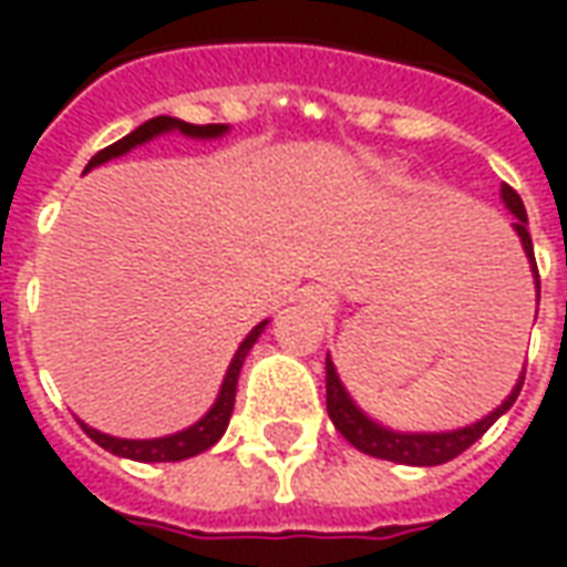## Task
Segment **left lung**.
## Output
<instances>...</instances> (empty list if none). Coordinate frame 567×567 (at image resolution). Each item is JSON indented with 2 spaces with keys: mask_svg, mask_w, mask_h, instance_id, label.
Returning a JSON list of instances; mask_svg holds the SVG:
<instances>
[{
  "mask_svg": "<svg viewBox=\"0 0 567 567\" xmlns=\"http://www.w3.org/2000/svg\"><path fill=\"white\" fill-rule=\"evenodd\" d=\"M501 199L504 206L513 212V230L519 236V243L525 248V258L532 264V276H535L537 300H540V279H537V264H535V246H532V236H528V215H525V206L519 194L513 187L501 185ZM324 382H328V416H331L333 427L343 434L355 450H361L364 455H373V458H385V462L394 464H413V467H434V464L452 462L455 455H462L467 446H474L476 440L486 434L488 427L495 425L507 410L513 406V401L523 392L525 370L519 373V380L513 385V392L501 401L488 416L476 419L471 425L452 427V431H394V427L382 425L373 416H368L361 406L352 401V394L346 392L340 373L333 368L331 355L324 358Z\"/></svg>",
  "mask_w": 567,
  "mask_h": 567,
  "instance_id": "8db88e82",
  "label": "left lung"
}]
</instances>
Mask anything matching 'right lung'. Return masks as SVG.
<instances>
[{
  "instance_id": "right-lung-1",
  "label": "right lung",
  "mask_w": 567,
  "mask_h": 567,
  "mask_svg": "<svg viewBox=\"0 0 567 567\" xmlns=\"http://www.w3.org/2000/svg\"><path fill=\"white\" fill-rule=\"evenodd\" d=\"M227 124H187V121H178V117L161 115V117H151L145 121L142 127H136L130 136L124 140H117L115 145H109L100 154H93L91 163H87V169L84 173H91L93 166H103V163L115 161V157H124L133 148H140L145 142L157 140V136H166V133H182L187 140H218L227 133ZM270 324V319L258 321L248 337L239 343V349L230 358V368L224 373L221 389H218V398H215V404L203 413V416L194 422V425L182 427V431H175V434H163V437H148V440H130V437H112V434H103V431H96V427L84 425L81 427L87 431V437L93 443H100L103 450H109L112 455H121V458H133V462H185V458H194L199 452L212 450L221 434L227 431V422H230V413H234V401H236V382H239V370H243V361L251 352V346L258 343V337L264 333V328Z\"/></svg>"
}]
</instances>
